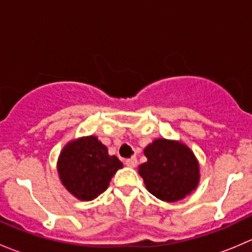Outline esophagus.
I'll list each match as a JSON object with an SVG mask.
<instances>
[{
  "label": "esophagus",
  "instance_id": "34e87169",
  "mask_svg": "<svg viewBox=\"0 0 252 252\" xmlns=\"http://www.w3.org/2000/svg\"><path fill=\"white\" fill-rule=\"evenodd\" d=\"M126 164L128 167H130V168H134V167H136V164H138V161H136V158H129L126 161Z\"/></svg>",
  "mask_w": 252,
  "mask_h": 252
}]
</instances>
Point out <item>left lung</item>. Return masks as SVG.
I'll use <instances>...</instances> for the list:
<instances>
[{
	"mask_svg": "<svg viewBox=\"0 0 252 252\" xmlns=\"http://www.w3.org/2000/svg\"><path fill=\"white\" fill-rule=\"evenodd\" d=\"M147 162L139 166L145 187L162 201L184 199L196 189L200 167L194 152L180 141L156 139L144 150Z\"/></svg>",
	"mask_w": 252,
	"mask_h": 252,
	"instance_id": "obj_1",
	"label": "left lung"
}]
</instances>
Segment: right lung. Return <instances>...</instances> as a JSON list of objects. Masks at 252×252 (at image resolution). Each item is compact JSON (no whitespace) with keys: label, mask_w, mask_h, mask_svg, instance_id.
<instances>
[{"label":"right lung","mask_w":252,"mask_h":252,"mask_svg":"<svg viewBox=\"0 0 252 252\" xmlns=\"http://www.w3.org/2000/svg\"><path fill=\"white\" fill-rule=\"evenodd\" d=\"M123 163L110 156L96 136L68 142L58 157V175L65 189L81 201H91L102 194Z\"/></svg>","instance_id":"right-lung-1"}]
</instances>
